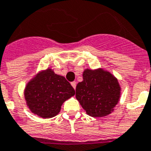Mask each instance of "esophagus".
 I'll return each mask as SVG.
<instances>
[{
	"instance_id": "esophagus-1",
	"label": "esophagus",
	"mask_w": 151,
	"mask_h": 151,
	"mask_svg": "<svg viewBox=\"0 0 151 151\" xmlns=\"http://www.w3.org/2000/svg\"><path fill=\"white\" fill-rule=\"evenodd\" d=\"M76 85H77L76 81H72V82H71V86L73 87V89H74V90H75V88H76Z\"/></svg>"
}]
</instances>
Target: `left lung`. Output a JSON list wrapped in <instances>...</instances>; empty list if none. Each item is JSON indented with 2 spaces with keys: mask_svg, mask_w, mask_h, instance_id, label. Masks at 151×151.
Listing matches in <instances>:
<instances>
[{
  "mask_svg": "<svg viewBox=\"0 0 151 151\" xmlns=\"http://www.w3.org/2000/svg\"><path fill=\"white\" fill-rule=\"evenodd\" d=\"M83 81L76 86V98L87 114L104 117L114 110L121 94L118 79L102 69L83 72Z\"/></svg>",
  "mask_w": 151,
  "mask_h": 151,
  "instance_id": "left-lung-1",
  "label": "left lung"
}]
</instances>
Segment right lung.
<instances>
[{
    "label": "right lung",
    "mask_w": 151,
    "mask_h": 151,
    "mask_svg": "<svg viewBox=\"0 0 151 151\" xmlns=\"http://www.w3.org/2000/svg\"><path fill=\"white\" fill-rule=\"evenodd\" d=\"M74 94L70 82L51 69L37 74L24 90V98L31 112L43 118L57 115L63 102Z\"/></svg>",
    "instance_id": "add662e5"
}]
</instances>
